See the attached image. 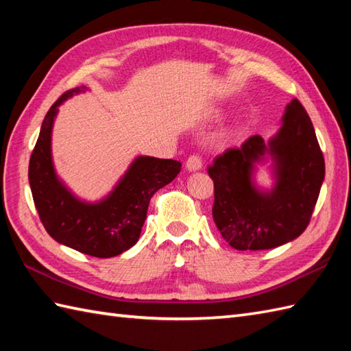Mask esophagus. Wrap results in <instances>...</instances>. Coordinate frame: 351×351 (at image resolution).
<instances>
[{
    "label": "esophagus",
    "instance_id": "34e87169",
    "mask_svg": "<svg viewBox=\"0 0 351 351\" xmlns=\"http://www.w3.org/2000/svg\"><path fill=\"white\" fill-rule=\"evenodd\" d=\"M185 167H187L189 171H197L202 169V160L197 155H191L187 162H185Z\"/></svg>",
    "mask_w": 351,
    "mask_h": 351
}]
</instances>
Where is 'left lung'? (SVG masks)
Returning <instances> with one entry per match:
<instances>
[{
    "label": "left lung",
    "mask_w": 351,
    "mask_h": 351,
    "mask_svg": "<svg viewBox=\"0 0 351 351\" xmlns=\"http://www.w3.org/2000/svg\"><path fill=\"white\" fill-rule=\"evenodd\" d=\"M269 164L274 185L256 182L258 165ZM214 181L213 217L237 250H265L295 240L306 229L324 181V158L302 104L293 99L282 126L267 141L252 136L228 149L208 170Z\"/></svg>",
    "instance_id": "obj_1"
}]
</instances>
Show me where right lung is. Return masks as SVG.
<instances>
[{
  "label": "right lung",
  "instance_id": "1",
  "mask_svg": "<svg viewBox=\"0 0 351 351\" xmlns=\"http://www.w3.org/2000/svg\"><path fill=\"white\" fill-rule=\"evenodd\" d=\"M87 90L84 86L72 88L49 108L29 158L28 181L43 226L57 243L90 256L111 258L137 243L149 200L175 180L181 162L138 155L108 195L95 202L78 197L57 175L51 140L58 107Z\"/></svg>",
  "mask_w": 351,
  "mask_h": 351
}]
</instances>
